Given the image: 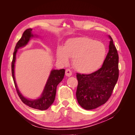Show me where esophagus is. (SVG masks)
Here are the masks:
<instances>
[{
    "label": "esophagus",
    "mask_w": 135,
    "mask_h": 135,
    "mask_svg": "<svg viewBox=\"0 0 135 135\" xmlns=\"http://www.w3.org/2000/svg\"><path fill=\"white\" fill-rule=\"evenodd\" d=\"M65 75L67 76H70L72 75V72L70 69H66V71H65Z\"/></svg>",
    "instance_id": "obj_1"
}]
</instances>
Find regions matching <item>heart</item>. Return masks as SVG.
I'll list each match as a JSON object with an SVG mask.
<instances>
[{"label":"heart","mask_w":135,"mask_h":135,"mask_svg":"<svg viewBox=\"0 0 135 135\" xmlns=\"http://www.w3.org/2000/svg\"><path fill=\"white\" fill-rule=\"evenodd\" d=\"M107 54L105 45L88 37L69 39L65 46L57 50V57L63 64L69 62V57L76 70L90 73L97 70L103 64Z\"/></svg>","instance_id":"heart-1"}]
</instances>
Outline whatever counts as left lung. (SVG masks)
Segmentation results:
<instances>
[{"label":"left lung","mask_w":135,"mask_h":135,"mask_svg":"<svg viewBox=\"0 0 135 135\" xmlns=\"http://www.w3.org/2000/svg\"><path fill=\"white\" fill-rule=\"evenodd\" d=\"M109 37V52L102 67L91 74L76 73V99L85 110L96 109L107 103L119 77V56L112 37Z\"/></svg>","instance_id":"left-lung-1"}]
</instances>
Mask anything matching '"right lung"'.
<instances>
[{
	"instance_id": "add662e5",
	"label": "right lung",
	"mask_w": 135,
	"mask_h": 135,
	"mask_svg": "<svg viewBox=\"0 0 135 135\" xmlns=\"http://www.w3.org/2000/svg\"><path fill=\"white\" fill-rule=\"evenodd\" d=\"M32 30V28H28L24 31L21 39L18 40L16 45L11 65L12 74L16 91H17L20 99L23 103L30 108L40 110H44L47 109L54 103L55 99L57 86L63 79L65 70V69H62L60 70H52L51 71V74L47 80L46 86L44 87L41 97L39 99L32 100H28L22 95V94L18 89L15 78V63L16 61V56L18 49L26 46L30 38L34 36V35L31 33Z\"/></svg>"
}]
</instances>
